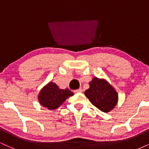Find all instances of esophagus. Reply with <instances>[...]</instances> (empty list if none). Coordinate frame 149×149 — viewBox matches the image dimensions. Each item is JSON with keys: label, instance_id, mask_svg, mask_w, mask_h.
I'll use <instances>...</instances> for the list:
<instances>
[{"label": "esophagus", "instance_id": "1", "mask_svg": "<svg viewBox=\"0 0 149 149\" xmlns=\"http://www.w3.org/2000/svg\"><path fill=\"white\" fill-rule=\"evenodd\" d=\"M82 91H83V90H82V89L80 88V89H78V90H75L74 92H76V93H79V92H82Z\"/></svg>", "mask_w": 149, "mask_h": 149}]
</instances>
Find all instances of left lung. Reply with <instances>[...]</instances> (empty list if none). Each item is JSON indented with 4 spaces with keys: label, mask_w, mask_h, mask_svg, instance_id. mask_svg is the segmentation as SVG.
<instances>
[{
    "label": "left lung",
    "mask_w": 149,
    "mask_h": 149,
    "mask_svg": "<svg viewBox=\"0 0 149 149\" xmlns=\"http://www.w3.org/2000/svg\"><path fill=\"white\" fill-rule=\"evenodd\" d=\"M90 88L85 95L90 102L102 112L112 111L118 102V94L115 88L104 78L94 77L89 83Z\"/></svg>",
    "instance_id": "obj_1"
}]
</instances>
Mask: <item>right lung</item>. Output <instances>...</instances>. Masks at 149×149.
I'll list each match as a JSON object with an SVG mask.
<instances>
[{"label":"right lung","instance_id":"right-lung-1","mask_svg":"<svg viewBox=\"0 0 149 149\" xmlns=\"http://www.w3.org/2000/svg\"><path fill=\"white\" fill-rule=\"evenodd\" d=\"M73 95L68 88L60 89L56 83L50 81L40 90L38 100L42 107L49 110H54Z\"/></svg>","mask_w":149,"mask_h":149}]
</instances>
